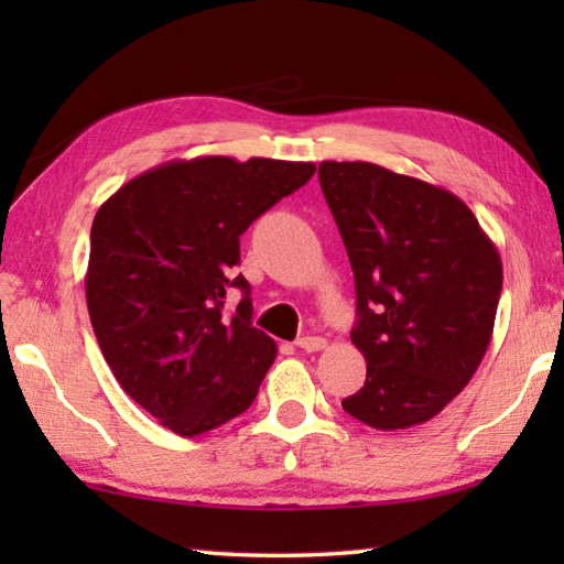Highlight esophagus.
Returning <instances> with one entry per match:
<instances>
[{
	"label": "esophagus",
	"mask_w": 564,
	"mask_h": 564,
	"mask_svg": "<svg viewBox=\"0 0 564 564\" xmlns=\"http://www.w3.org/2000/svg\"><path fill=\"white\" fill-rule=\"evenodd\" d=\"M326 346H328V340L321 338V336H305V338L299 340V348L305 350V352H318Z\"/></svg>",
	"instance_id": "esophagus-1"
}]
</instances>
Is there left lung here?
<instances>
[{"label": "left lung", "mask_w": 564, "mask_h": 564, "mask_svg": "<svg viewBox=\"0 0 564 564\" xmlns=\"http://www.w3.org/2000/svg\"><path fill=\"white\" fill-rule=\"evenodd\" d=\"M356 275L366 383L343 410L376 431L435 417L490 346L502 261L460 198L368 161L318 166Z\"/></svg>", "instance_id": "left-lung-1"}]
</instances>
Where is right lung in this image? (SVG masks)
I'll return each instance as SVG.
<instances>
[{"label":"right lung","instance_id":"add662e5","mask_svg":"<svg viewBox=\"0 0 564 564\" xmlns=\"http://www.w3.org/2000/svg\"><path fill=\"white\" fill-rule=\"evenodd\" d=\"M316 174V164L253 156L174 159L99 206L87 305L113 378L181 437L241 415L275 360L251 326L248 281L234 275L256 218ZM228 288L245 301L223 313Z\"/></svg>","mask_w":564,"mask_h":564}]
</instances>
